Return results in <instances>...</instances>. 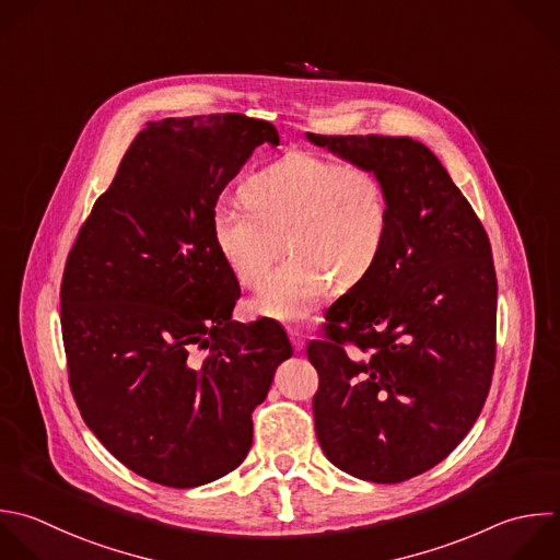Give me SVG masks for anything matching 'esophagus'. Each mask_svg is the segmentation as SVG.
<instances>
[{
  "label": "esophagus",
  "instance_id": "obj_1",
  "mask_svg": "<svg viewBox=\"0 0 560 560\" xmlns=\"http://www.w3.org/2000/svg\"><path fill=\"white\" fill-rule=\"evenodd\" d=\"M289 330V337H291V343H293V348H295V352H302L304 350V330L300 328V326H289L287 328Z\"/></svg>",
  "mask_w": 560,
  "mask_h": 560
}]
</instances>
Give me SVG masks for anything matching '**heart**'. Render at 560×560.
<instances>
[{
    "label": "heart",
    "mask_w": 560,
    "mask_h": 560,
    "mask_svg": "<svg viewBox=\"0 0 560 560\" xmlns=\"http://www.w3.org/2000/svg\"><path fill=\"white\" fill-rule=\"evenodd\" d=\"M247 206L210 212L214 249L236 282L260 287L285 238L292 258L262 285L254 311L278 322L306 317L328 293L361 284L381 262L392 208L376 171L317 151H289L241 188Z\"/></svg>",
    "instance_id": "b5f03b06"
}]
</instances>
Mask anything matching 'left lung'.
<instances>
[{"mask_svg":"<svg viewBox=\"0 0 560 560\" xmlns=\"http://www.w3.org/2000/svg\"><path fill=\"white\" fill-rule=\"evenodd\" d=\"M389 195L385 254L343 293L306 354L315 433L341 470L398 483L442 462L475 424L494 370L497 276L488 234L418 140L317 136Z\"/></svg>","mask_w":560,"mask_h":560,"instance_id":"left-lung-1","label":"left lung"}]
</instances>
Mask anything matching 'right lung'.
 I'll list each match as a JSON object with an SVG mask.
<instances>
[{
  "label": "right lung",
  "instance_id": "1",
  "mask_svg": "<svg viewBox=\"0 0 560 560\" xmlns=\"http://www.w3.org/2000/svg\"><path fill=\"white\" fill-rule=\"evenodd\" d=\"M273 125L243 114L149 122L68 254L61 330L83 420L133 472L192 488L232 472L252 411L293 354L267 317L232 322L241 287L210 212Z\"/></svg>",
  "mask_w": 560,
  "mask_h": 560
}]
</instances>
